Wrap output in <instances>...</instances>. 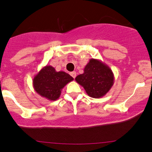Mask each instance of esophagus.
<instances>
[{"label": "esophagus", "mask_w": 152, "mask_h": 152, "mask_svg": "<svg viewBox=\"0 0 152 152\" xmlns=\"http://www.w3.org/2000/svg\"><path fill=\"white\" fill-rule=\"evenodd\" d=\"M70 74H71V76H72V77L74 78H76V72H75V71H73V72H71V73H70Z\"/></svg>", "instance_id": "obj_1"}]
</instances>
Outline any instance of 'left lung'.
Masks as SVG:
<instances>
[{
    "mask_svg": "<svg viewBox=\"0 0 152 152\" xmlns=\"http://www.w3.org/2000/svg\"><path fill=\"white\" fill-rule=\"evenodd\" d=\"M91 98L105 96L114 83V76L109 66L98 59L91 58L82 74L75 78Z\"/></svg>",
    "mask_w": 152,
    "mask_h": 152,
    "instance_id": "1",
    "label": "left lung"
}]
</instances>
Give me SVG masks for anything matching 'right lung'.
I'll return each mask as SVG.
<instances>
[{
	"instance_id": "obj_1",
	"label": "right lung",
	"mask_w": 152,
	"mask_h": 152,
	"mask_svg": "<svg viewBox=\"0 0 152 152\" xmlns=\"http://www.w3.org/2000/svg\"><path fill=\"white\" fill-rule=\"evenodd\" d=\"M74 78L64 71H56L53 66H46L40 70L33 79L34 90L41 96L49 101L60 97L61 90Z\"/></svg>"
}]
</instances>
